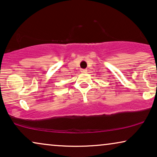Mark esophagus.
Listing matches in <instances>:
<instances>
[{
	"label": "esophagus",
	"mask_w": 157,
	"mask_h": 157,
	"mask_svg": "<svg viewBox=\"0 0 157 157\" xmlns=\"http://www.w3.org/2000/svg\"><path fill=\"white\" fill-rule=\"evenodd\" d=\"M81 72H82V73H86L87 72V70L86 69H82L81 71Z\"/></svg>",
	"instance_id": "obj_1"
}]
</instances>
